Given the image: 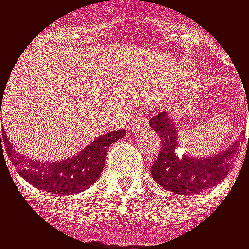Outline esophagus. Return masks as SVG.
Returning a JSON list of instances; mask_svg holds the SVG:
<instances>
[{"label": "esophagus", "instance_id": "34e87169", "mask_svg": "<svg viewBox=\"0 0 249 249\" xmlns=\"http://www.w3.org/2000/svg\"><path fill=\"white\" fill-rule=\"evenodd\" d=\"M147 126V117L144 116V113H138L130 122V129L132 130H140L142 127Z\"/></svg>", "mask_w": 249, "mask_h": 249}]
</instances>
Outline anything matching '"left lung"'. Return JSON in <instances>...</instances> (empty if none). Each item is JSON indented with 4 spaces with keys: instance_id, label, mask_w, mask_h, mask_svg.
I'll list each match as a JSON object with an SVG mask.
<instances>
[{
    "instance_id": "1",
    "label": "left lung",
    "mask_w": 249,
    "mask_h": 249,
    "mask_svg": "<svg viewBox=\"0 0 249 249\" xmlns=\"http://www.w3.org/2000/svg\"><path fill=\"white\" fill-rule=\"evenodd\" d=\"M150 126L163 140V147L151 166V177L163 189L177 195H196L220 184L230 172L238 153V142L215 156L196 159L181 156L177 129L165 111L151 117Z\"/></svg>"
}]
</instances>
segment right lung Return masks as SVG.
I'll use <instances>...</instances> for the list:
<instances>
[{
    "label": "right lung",
    "instance_id": "add662e5",
    "mask_svg": "<svg viewBox=\"0 0 249 249\" xmlns=\"http://www.w3.org/2000/svg\"><path fill=\"white\" fill-rule=\"evenodd\" d=\"M124 135V130H116L101 135L99 138L93 140L90 145H88L74 157L62 161H52V163H49V161L43 163V161L28 160L26 157L20 156V153H16L11 147L7 151L19 175L25 181L35 185L36 189L54 193L57 196L74 195L90 187L99 178L109 145L117 140L123 138ZM2 140L7 142V145H10L7 141V136H4L0 132V145Z\"/></svg>",
    "mask_w": 249,
    "mask_h": 249
}]
</instances>
